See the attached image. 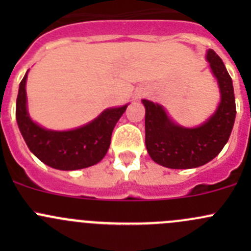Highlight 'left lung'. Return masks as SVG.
Listing matches in <instances>:
<instances>
[{
  "mask_svg": "<svg viewBox=\"0 0 251 251\" xmlns=\"http://www.w3.org/2000/svg\"><path fill=\"white\" fill-rule=\"evenodd\" d=\"M206 59L217 78L221 102L201 126L182 127L169 118L161 105L142 100L146 107L147 151L159 165L169 169L198 168L212 160L231 136L237 113L232 78L214 50H207Z\"/></svg>",
  "mask_w": 251,
  "mask_h": 251,
  "instance_id": "1",
  "label": "left lung"
}]
</instances>
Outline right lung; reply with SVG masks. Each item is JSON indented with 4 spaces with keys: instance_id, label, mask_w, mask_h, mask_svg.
Returning a JSON list of instances; mask_svg holds the SVG:
<instances>
[{
    "instance_id": "right-lung-1",
    "label": "right lung",
    "mask_w": 251,
    "mask_h": 251,
    "mask_svg": "<svg viewBox=\"0 0 251 251\" xmlns=\"http://www.w3.org/2000/svg\"><path fill=\"white\" fill-rule=\"evenodd\" d=\"M27 72L20 81L16 119L30 151L42 163L58 170H78L100 163L110 146L111 132L127 104L105 109L98 118L70 131L46 130L30 119L26 109Z\"/></svg>"
}]
</instances>
